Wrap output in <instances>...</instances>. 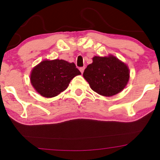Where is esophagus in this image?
<instances>
[{"mask_svg":"<svg viewBox=\"0 0 160 160\" xmlns=\"http://www.w3.org/2000/svg\"><path fill=\"white\" fill-rule=\"evenodd\" d=\"M84 69H85V67H82V68H80L79 70H80L81 73H84Z\"/></svg>","mask_w":160,"mask_h":160,"instance_id":"1","label":"esophagus"}]
</instances>
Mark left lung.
Wrapping results in <instances>:
<instances>
[{
	"mask_svg": "<svg viewBox=\"0 0 160 160\" xmlns=\"http://www.w3.org/2000/svg\"><path fill=\"white\" fill-rule=\"evenodd\" d=\"M83 76L93 91L105 97H111L125 88L130 79V70L127 64L112 54L95 56Z\"/></svg>",
	"mask_w": 160,
	"mask_h": 160,
	"instance_id": "1",
	"label": "left lung"
}]
</instances>
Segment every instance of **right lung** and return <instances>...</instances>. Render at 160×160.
Instances as JSON below:
<instances>
[{"instance_id": "1", "label": "right lung", "mask_w": 160, "mask_h": 160, "mask_svg": "<svg viewBox=\"0 0 160 160\" xmlns=\"http://www.w3.org/2000/svg\"><path fill=\"white\" fill-rule=\"evenodd\" d=\"M81 72L73 62L63 60H44L36 65L30 73V83L44 98H53L65 90L71 81Z\"/></svg>"}]
</instances>
